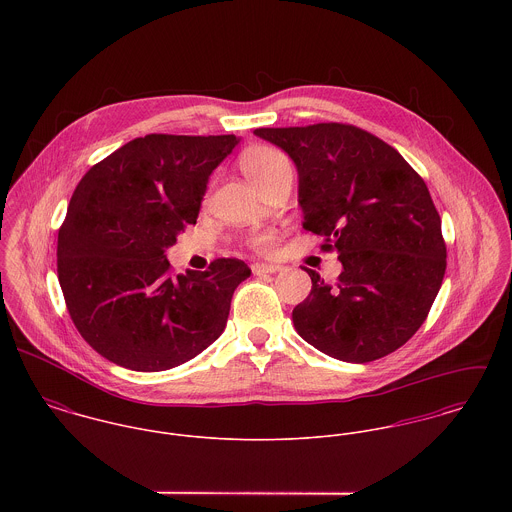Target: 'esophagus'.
I'll use <instances>...</instances> for the list:
<instances>
[{"mask_svg": "<svg viewBox=\"0 0 512 512\" xmlns=\"http://www.w3.org/2000/svg\"><path fill=\"white\" fill-rule=\"evenodd\" d=\"M282 268L280 266H274V264H260V262H256V264H252V272L256 274V276H266V274H276V272H280Z\"/></svg>", "mask_w": 512, "mask_h": 512, "instance_id": "34e87169", "label": "esophagus"}]
</instances>
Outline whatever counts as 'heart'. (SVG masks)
I'll list each match as a JSON object with an SVG mask.
<instances>
[{"mask_svg": "<svg viewBox=\"0 0 512 512\" xmlns=\"http://www.w3.org/2000/svg\"><path fill=\"white\" fill-rule=\"evenodd\" d=\"M238 165L242 169V173L262 191L266 193L268 189H272L278 181H282L284 177L292 175V163L288 159V155L280 149L272 146H250L246 147L240 153ZM274 242V234L272 232H262V234H254L250 238L252 248L256 250H268Z\"/></svg>", "mask_w": 512, "mask_h": 512, "instance_id": "b5f03b06", "label": "heart"}]
</instances>
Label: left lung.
<instances>
[{"label":"left lung","instance_id":"left-lung-1","mask_svg":"<svg viewBox=\"0 0 512 512\" xmlns=\"http://www.w3.org/2000/svg\"><path fill=\"white\" fill-rule=\"evenodd\" d=\"M299 173L303 228L343 264L335 284L307 270L311 293L295 331L321 353L370 363L400 349L426 321L445 274L441 219L424 179L394 149L351 124L258 128Z\"/></svg>","mask_w":512,"mask_h":512}]
</instances>
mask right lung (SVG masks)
I'll use <instances>...</instances> for the list:
<instances>
[{
    "instance_id": "right-lung-1",
    "label": "right lung",
    "mask_w": 512,
    "mask_h": 512,
    "mask_svg": "<svg viewBox=\"0 0 512 512\" xmlns=\"http://www.w3.org/2000/svg\"><path fill=\"white\" fill-rule=\"evenodd\" d=\"M236 136L149 134L92 165L59 228L57 274L74 327L114 365H183L224 331L238 258L173 274L165 248L197 222L209 175Z\"/></svg>"
}]
</instances>
